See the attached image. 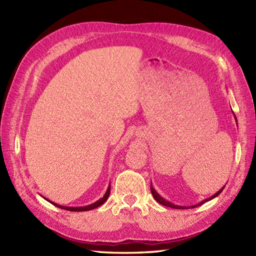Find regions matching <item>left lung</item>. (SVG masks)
Here are the masks:
<instances>
[{"label": "left lung", "mask_w": 256, "mask_h": 256, "mask_svg": "<svg viewBox=\"0 0 256 256\" xmlns=\"http://www.w3.org/2000/svg\"><path fill=\"white\" fill-rule=\"evenodd\" d=\"M233 116H234V114H233ZM234 118H236V116H234ZM236 125H238V123H236ZM224 186L222 187V188L219 190V192H216L214 194H212L211 197L206 198V199H204V200H202V201H200V202H198V204H192V206H180V204H172V202H170V201H168V200H166L165 198H162V196H160L158 192H156L155 188L153 187V184H152V182H150V192H152V194H153L154 199H155L158 204H162V206H170V208H172V209H190V208H194V206H201L202 204L206 202V201L212 200L214 198H216V196H219V194H221L222 190H224Z\"/></svg>", "instance_id": "left-lung-1"}]
</instances>
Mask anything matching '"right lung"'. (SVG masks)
<instances>
[{"label":"right lung","mask_w":256,"mask_h":256,"mask_svg":"<svg viewBox=\"0 0 256 256\" xmlns=\"http://www.w3.org/2000/svg\"><path fill=\"white\" fill-rule=\"evenodd\" d=\"M110 186L111 184H108V189H106V194H103V197L102 198H100L99 200L98 201H96V202H94V204H88V206H62V204H56V202H54V201H50V200H48L47 198H45V197H42L44 198V199H46L47 201H50V204H52L54 206H58V208H60V209H64V210H69V211H88V210H92V209H96V208H98V206H102L103 204L106 202V199L108 198V196H110V192H111V188H110Z\"/></svg>","instance_id":"right-lung-1"}]
</instances>
